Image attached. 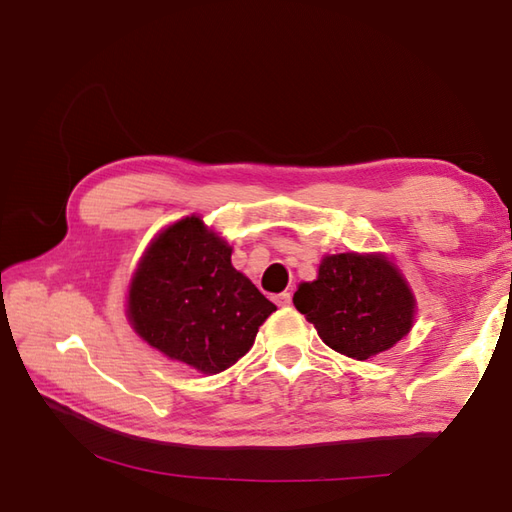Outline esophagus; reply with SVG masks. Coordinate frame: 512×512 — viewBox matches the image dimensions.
Returning a JSON list of instances; mask_svg holds the SVG:
<instances>
[{"mask_svg": "<svg viewBox=\"0 0 512 512\" xmlns=\"http://www.w3.org/2000/svg\"><path fill=\"white\" fill-rule=\"evenodd\" d=\"M290 301H292V295H290L288 290H284V292H279V295H275V303H277V306H281V308L290 306Z\"/></svg>", "mask_w": 512, "mask_h": 512, "instance_id": "obj_1", "label": "esophagus"}]
</instances>
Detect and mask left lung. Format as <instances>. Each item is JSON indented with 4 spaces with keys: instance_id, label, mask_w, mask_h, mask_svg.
I'll use <instances>...</instances> for the list:
<instances>
[{
    "instance_id": "8db88e82",
    "label": "left lung",
    "mask_w": 512,
    "mask_h": 512,
    "mask_svg": "<svg viewBox=\"0 0 512 512\" xmlns=\"http://www.w3.org/2000/svg\"><path fill=\"white\" fill-rule=\"evenodd\" d=\"M295 308L334 352L367 361L407 336L416 297L383 253L325 255L314 281L299 284Z\"/></svg>"
}]
</instances>
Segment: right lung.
<instances>
[{"instance_id":"obj_1","label":"right lung","mask_w":512,"mask_h":512,"mask_svg":"<svg viewBox=\"0 0 512 512\" xmlns=\"http://www.w3.org/2000/svg\"><path fill=\"white\" fill-rule=\"evenodd\" d=\"M231 253L200 215L162 228L127 290V319L140 339L209 376L235 365L277 306L233 268Z\"/></svg>"}]
</instances>
